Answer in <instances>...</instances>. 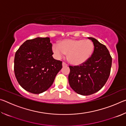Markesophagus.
Instances as JSON below:
<instances>
[{
  "instance_id": "obj_1",
  "label": "esophagus",
  "mask_w": 126,
  "mask_h": 126,
  "mask_svg": "<svg viewBox=\"0 0 126 126\" xmlns=\"http://www.w3.org/2000/svg\"><path fill=\"white\" fill-rule=\"evenodd\" d=\"M67 63H65V62H63L62 63V65H63V67H64V66H67Z\"/></svg>"
}]
</instances>
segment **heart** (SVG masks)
Listing matches in <instances>:
<instances>
[{"label": "heart", "instance_id": "obj_1", "mask_svg": "<svg viewBox=\"0 0 126 126\" xmlns=\"http://www.w3.org/2000/svg\"><path fill=\"white\" fill-rule=\"evenodd\" d=\"M94 44L90 39H65L54 44L52 49L58 58L67 54L70 63L80 65L88 60L94 50Z\"/></svg>", "mask_w": 126, "mask_h": 126}]
</instances>
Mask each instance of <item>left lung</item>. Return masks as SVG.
I'll use <instances>...</instances> for the list:
<instances>
[{"instance_id":"left-lung-1","label":"left lung","mask_w":126,"mask_h":126,"mask_svg":"<svg viewBox=\"0 0 126 126\" xmlns=\"http://www.w3.org/2000/svg\"><path fill=\"white\" fill-rule=\"evenodd\" d=\"M94 48L91 57L79 65H69L68 76L71 88L79 94L88 95L99 91L110 73L112 57L108 49L95 38L89 37Z\"/></svg>"}]
</instances>
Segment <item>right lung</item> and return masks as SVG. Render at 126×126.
<instances>
[{
	"label": "right lung",
	"mask_w": 126,
	"mask_h": 126,
	"mask_svg": "<svg viewBox=\"0 0 126 126\" xmlns=\"http://www.w3.org/2000/svg\"><path fill=\"white\" fill-rule=\"evenodd\" d=\"M49 38L25 41L15 54L14 70L16 80L25 90L34 94L44 92L52 86L62 68V62L53 58Z\"/></svg>",
	"instance_id": "obj_1"
}]
</instances>
